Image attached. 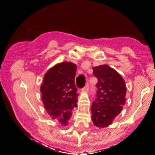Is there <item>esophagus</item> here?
Masks as SVG:
<instances>
[{"instance_id":"1","label":"esophagus","mask_w":155,"mask_h":155,"mask_svg":"<svg viewBox=\"0 0 155 155\" xmlns=\"http://www.w3.org/2000/svg\"><path fill=\"white\" fill-rule=\"evenodd\" d=\"M89 89V84L87 83L86 85H85V86L83 87V90L84 91H87Z\"/></svg>"}]
</instances>
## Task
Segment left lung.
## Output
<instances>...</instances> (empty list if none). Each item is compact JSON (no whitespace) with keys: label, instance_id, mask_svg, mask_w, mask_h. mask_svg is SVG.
Returning a JSON list of instances; mask_svg holds the SVG:
<instances>
[{"label":"left lung","instance_id":"1","mask_svg":"<svg viewBox=\"0 0 155 155\" xmlns=\"http://www.w3.org/2000/svg\"><path fill=\"white\" fill-rule=\"evenodd\" d=\"M93 71L98 82L96 98L91 108V118L95 126L103 128L112 124L122 110L127 88L121 75L110 67H94Z\"/></svg>","mask_w":155,"mask_h":155}]
</instances>
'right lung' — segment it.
<instances>
[{"label":"right lung","mask_w":155,"mask_h":155,"mask_svg":"<svg viewBox=\"0 0 155 155\" xmlns=\"http://www.w3.org/2000/svg\"><path fill=\"white\" fill-rule=\"evenodd\" d=\"M76 66L71 62H62L45 74L40 87L42 101L50 116L66 125L73 108L77 107V88L75 85Z\"/></svg>","instance_id":"right-lung-1"}]
</instances>
